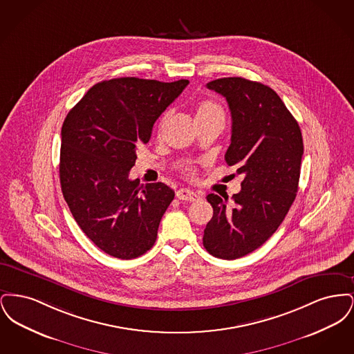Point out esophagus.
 <instances>
[{"label": "esophagus", "instance_id": "esophagus-1", "mask_svg": "<svg viewBox=\"0 0 354 354\" xmlns=\"http://www.w3.org/2000/svg\"><path fill=\"white\" fill-rule=\"evenodd\" d=\"M176 198L179 201H185V202H195L201 198L199 194L191 191V189H187V188H180L178 192H176Z\"/></svg>", "mask_w": 354, "mask_h": 354}]
</instances>
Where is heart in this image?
I'll return each mask as SVG.
<instances>
[{
	"mask_svg": "<svg viewBox=\"0 0 354 354\" xmlns=\"http://www.w3.org/2000/svg\"><path fill=\"white\" fill-rule=\"evenodd\" d=\"M195 115H196V120L198 119H207L214 118V117H223V110L220 107L219 104L215 101H211V100H203V101L198 102L196 107H195ZM169 111H167L162 119L159 122V129H162L166 122L169 120ZM187 175L192 176L195 174V171L192 169H185Z\"/></svg>",
	"mask_w": 354,
	"mask_h": 354,
	"instance_id": "obj_1",
	"label": "heart"
}]
</instances>
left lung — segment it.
<instances>
[{
  "mask_svg": "<svg viewBox=\"0 0 354 354\" xmlns=\"http://www.w3.org/2000/svg\"><path fill=\"white\" fill-rule=\"evenodd\" d=\"M207 87L228 102L232 135L225 162L244 179L232 205L228 195L207 196L214 216L205 225L203 245L212 256L235 260L263 245L295 202L303 135L284 102L266 84L228 77Z\"/></svg>",
  "mask_w": 354,
  "mask_h": 354,
  "instance_id": "obj_1",
  "label": "left lung"
}]
</instances>
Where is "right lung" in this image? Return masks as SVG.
Returning a JSON list of instances; mask_svg holds the SVG:
<instances>
[{"instance_id": "right-lung-1", "label": "right lung", "mask_w": 354, "mask_h": 354, "mask_svg": "<svg viewBox=\"0 0 354 354\" xmlns=\"http://www.w3.org/2000/svg\"><path fill=\"white\" fill-rule=\"evenodd\" d=\"M188 84L123 77L94 84L68 111L61 131L59 180L84 235L103 252L129 260L147 252L175 192L165 183L142 189L129 178L136 147Z\"/></svg>"}]
</instances>
